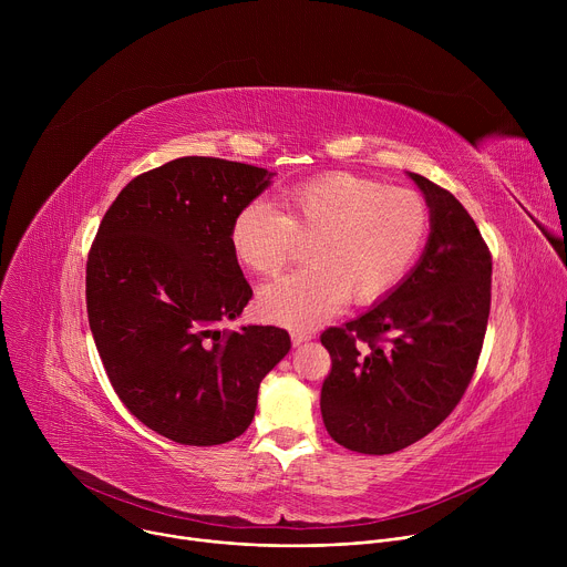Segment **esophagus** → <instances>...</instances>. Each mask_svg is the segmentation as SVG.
I'll return each instance as SVG.
<instances>
[{
    "label": "esophagus",
    "instance_id": "34e87169",
    "mask_svg": "<svg viewBox=\"0 0 567 567\" xmlns=\"http://www.w3.org/2000/svg\"><path fill=\"white\" fill-rule=\"evenodd\" d=\"M316 334L313 332H293L291 334V343L296 346V348H300L302 343H307V341H311Z\"/></svg>",
    "mask_w": 567,
    "mask_h": 567
}]
</instances>
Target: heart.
I'll return each mask as SVG.
<instances>
[{"label":"heart","mask_w":567,"mask_h":567,"mask_svg":"<svg viewBox=\"0 0 567 567\" xmlns=\"http://www.w3.org/2000/svg\"><path fill=\"white\" fill-rule=\"evenodd\" d=\"M431 230L426 202L352 173H328L289 186L280 210L265 199L241 206L228 245L241 267L258 276L280 271L306 241L307 267L258 293L260 313L293 330L341 309L346 298L372 305L394 291L417 262Z\"/></svg>","instance_id":"b5f03b06"}]
</instances>
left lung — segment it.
Listing matches in <instances>:
<instances>
[{"instance_id": "obj_1", "label": "left lung", "mask_w": 567, "mask_h": 567, "mask_svg": "<svg viewBox=\"0 0 567 567\" xmlns=\"http://www.w3.org/2000/svg\"><path fill=\"white\" fill-rule=\"evenodd\" d=\"M409 177L431 213L417 265L365 313L320 337L332 357L322 422L334 442L368 455L406 449L451 415L475 372L492 305V256L475 221L449 190Z\"/></svg>"}]
</instances>
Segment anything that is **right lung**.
Listing matches in <instances>:
<instances>
[{"mask_svg": "<svg viewBox=\"0 0 567 567\" xmlns=\"http://www.w3.org/2000/svg\"><path fill=\"white\" fill-rule=\"evenodd\" d=\"M274 175L182 156L132 179L99 226L87 262L99 354L125 409L177 444L245 433L260 381L291 348L274 326L219 330L254 296L228 245L230 221Z\"/></svg>", "mask_w": 567, "mask_h": 567, "instance_id": "add662e5", "label": "right lung"}]
</instances>
